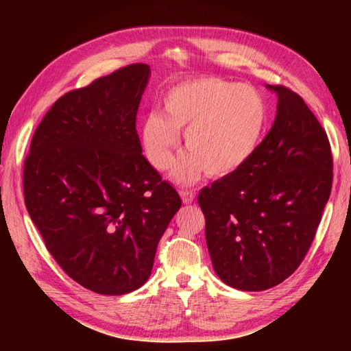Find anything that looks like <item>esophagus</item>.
Returning <instances> with one entry per match:
<instances>
[{"mask_svg": "<svg viewBox=\"0 0 351 351\" xmlns=\"http://www.w3.org/2000/svg\"><path fill=\"white\" fill-rule=\"evenodd\" d=\"M180 195H181V197H182V202L184 204H191L193 202V200H195V193H193V191H180Z\"/></svg>", "mask_w": 351, "mask_h": 351, "instance_id": "esophagus-1", "label": "esophagus"}]
</instances>
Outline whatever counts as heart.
<instances>
[{
	"instance_id": "heart-1",
	"label": "heart",
	"mask_w": 351,
	"mask_h": 351,
	"mask_svg": "<svg viewBox=\"0 0 351 351\" xmlns=\"http://www.w3.org/2000/svg\"><path fill=\"white\" fill-rule=\"evenodd\" d=\"M162 114L149 113L141 141L149 162L166 170L185 132L187 155L175 164V181L191 184L206 171L223 178L240 170L255 154L267 123V102L256 88L202 77L169 87L161 99Z\"/></svg>"
}]
</instances>
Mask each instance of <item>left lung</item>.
Listing matches in <instances>:
<instances>
[{
	"instance_id": "1",
	"label": "left lung",
	"mask_w": 351,
	"mask_h": 351,
	"mask_svg": "<svg viewBox=\"0 0 351 351\" xmlns=\"http://www.w3.org/2000/svg\"><path fill=\"white\" fill-rule=\"evenodd\" d=\"M278 95L271 130L235 173L199 193L213 267L226 285L264 291L300 265L329 200L333 158L327 134L299 95Z\"/></svg>"
}]
</instances>
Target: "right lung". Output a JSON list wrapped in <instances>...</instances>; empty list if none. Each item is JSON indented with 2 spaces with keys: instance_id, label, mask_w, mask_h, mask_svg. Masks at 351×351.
Returning a JSON list of instances; mask_svg holds the SVG:
<instances>
[{
  "instance_id": "add662e5",
  "label": "right lung",
  "mask_w": 351,
  "mask_h": 351,
  "mask_svg": "<svg viewBox=\"0 0 351 351\" xmlns=\"http://www.w3.org/2000/svg\"><path fill=\"white\" fill-rule=\"evenodd\" d=\"M149 75L147 64H130L63 95L24 162L25 206L48 252L98 294L143 285L182 204L141 154L136 119Z\"/></svg>"
}]
</instances>
